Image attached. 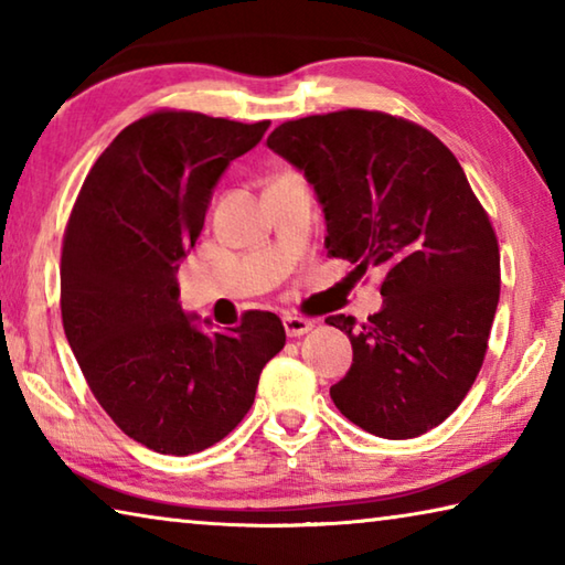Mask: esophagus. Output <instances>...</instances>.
I'll use <instances>...</instances> for the list:
<instances>
[{"mask_svg": "<svg viewBox=\"0 0 565 565\" xmlns=\"http://www.w3.org/2000/svg\"><path fill=\"white\" fill-rule=\"evenodd\" d=\"M284 329L289 337H303V333H309L313 329V321L306 317H299V313H286Z\"/></svg>", "mask_w": 565, "mask_h": 565, "instance_id": "34e87169", "label": "esophagus"}]
</instances>
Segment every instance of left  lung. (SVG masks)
I'll use <instances>...</instances> for the list:
<instances>
[{
  "mask_svg": "<svg viewBox=\"0 0 565 565\" xmlns=\"http://www.w3.org/2000/svg\"><path fill=\"white\" fill-rule=\"evenodd\" d=\"M266 145L317 191L329 254L386 271L366 323L327 319L353 349L333 404L381 438L431 431L473 386L501 294L499 238L461 164L428 129L366 109L284 121Z\"/></svg>",
  "mask_w": 565,
  "mask_h": 565,
  "instance_id": "left-lung-1",
  "label": "left lung"
}]
</instances>
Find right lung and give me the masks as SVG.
Returning a JSON list of instances; mask_svg holds the SVG:
<instances>
[{
	"mask_svg": "<svg viewBox=\"0 0 565 565\" xmlns=\"http://www.w3.org/2000/svg\"><path fill=\"white\" fill-rule=\"evenodd\" d=\"M266 129L199 111L147 114L102 151L66 224V341L114 424L157 454H199L232 434L286 343L271 311L202 331L181 311L177 284L218 177Z\"/></svg>",
	"mask_w": 565,
	"mask_h": 565,
	"instance_id": "add662e5",
	"label": "right lung"
}]
</instances>
